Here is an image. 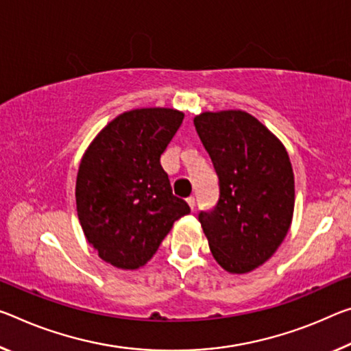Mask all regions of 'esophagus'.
<instances>
[{"label":"esophagus","instance_id":"obj_1","mask_svg":"<svg viewBox=\"0 0 351 351\" xmlns=\"http://www.w3.org/2000/svg\"><path fill=\"white\" fill-rule=\"evenodd\" d=\"M187 203H189V206H191L192 210L195 209V197H189L187 198Z\"/></svg>","mask_w":351,"mask_h":351}]
</instances>
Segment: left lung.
Segmentation results:
<instances>
[{"mask_svg": "<svg viewBox=\"0 0 351 351\" xmlns=\"http://www.w3.org/2000/svg\"><path fill=\"white\" fill-rule=\"evenodd\" d=\"M219 176V199L198 220L225 270L247 274L285 241L293 215V171L282 143L243 110L193 119Z\"/></svg>", "mask_w": 351, "mask_h": 351, "instance_id": "obj_1", "label": "left lung"}]
</instances>
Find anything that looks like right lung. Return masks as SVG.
Masks as SVG:
<instances>
[{
  "mask_svg": "<svg viewBox=\"0 0 351 351\" xmlns=\"http://www.w3.org/2000/svg\"><path fill=\"white\" fill-rule=\"evenodd\" d=\"M182 119L175 109L130 110L110 121L82 158L77 217L106 263L130 270L147 264L175 220L191 213L160 165Z\"/></svg>",
  "mask_w": 351,
  "mask_h": 351,
  "instance_id": "right-lung-1",
  "label": "right lung"
}]
</instances>
